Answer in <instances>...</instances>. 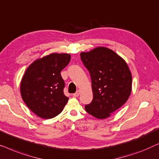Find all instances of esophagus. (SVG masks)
Here are the masks:
<instances>
[{
  "label": "esophagus",
  "mask_w": 159,
  "mask_h": 159,
  "mask_svg": "<svg viewBox=\"0 0 159 159\" xmlns=\"http://www.w3.org/2000/svg\"><path fill=\"white\" fill-rule=\"evenodd\" d=\"M79 94H80V91L78 90V91H76V92L73 93V97H79Z\"/></svg>",
  "instance_id": "esophagus-1"
}]
</instances>
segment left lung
Listing matches in <instances>:
<instances>
[{
  "mask_svg": "<svg viewBox=\"0 0 159 159\" xmlns=\"http://www.w3.org/2000/svg\"><path fill=\"white\" fill-rule=\"evenodd\" d=\"M80 59L91 75L93 99L85 105L89 114L104 119L120 108L130 95L132 75L121 57L104 47L80 53Z\"/></svg>",
  "mask_w": 159,
  "mask_h": 159,
  "instance_id": "left-lung-1",
  "label": "left lung"
}]
</instances>
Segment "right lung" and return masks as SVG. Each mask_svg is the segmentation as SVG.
<instances>
[{
	"label": "right lung",
	"instance_id": "add662e5",
	"mask_svg": "<svg viewBox=\"0 0 159 159\" xmlns=\"http://www.w3.org/2000/svg\"><path fill=\"white\" fill-rule=\"evenodd\" d=\"M70 61L69 54L52 53L35 60L26 69L20 87L21 97L39 117L44 119L56 117L68 102L60 72Z\"/></svg>",
	"mask_w": 159,
	"mask_h": 159
}]
</instances>
